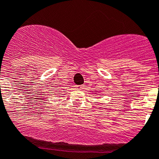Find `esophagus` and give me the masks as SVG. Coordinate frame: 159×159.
<instances>
[{
    "instance_id": "34e87169",
    "label": "esophagus",
    "mask_w": 159,
    "mask_h": 159,
    "mask_svg": "<svg viewBox=\"0 0 159 159\" xmlns=\"http://www.w3.org/2000/svg\"><path fill=\"white\" fill-rule=\"evenodd\" d=\"M75 88L77 90H83L84 88V85H75Z\"/></svg>"
}]
</instances>
